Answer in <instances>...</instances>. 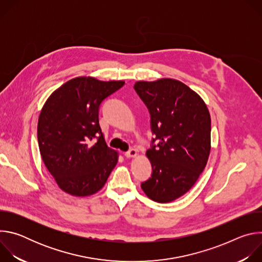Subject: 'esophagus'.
Masks as SVG:
<instances>
[{
    "mask_svg": "<svg viewBox=\"0 0 262 262\" xmlns=\"http://www.w3.org/2000/svg\"><path fill=\"white\" fill-rule=\"evenodd\" d=\"M137 155H138V152H137L136 149H134V148L129 149L128 151H126V152L124 154V156H125L126 158H135V157H137Z\"/></svg>",
    "mask_w": 262,
    "mask_h": 262,
    "instance_id": "esophagus-1",
    "label": "esophagus"
}]
</instances>
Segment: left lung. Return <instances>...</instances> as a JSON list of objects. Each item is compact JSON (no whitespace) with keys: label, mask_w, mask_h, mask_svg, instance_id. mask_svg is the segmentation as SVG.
Instances as JSON below:
<instances>
[{"label":"left lung","mask_w":262,"mask_h":262,"mask_svg":"<svg viewBox=\"0 0 262 262\" xmlns=\"http://www.w3.org/2000/svg\"><path fill=\"white\" fill-rule=\"evenodd\" d=\"M134 88L150 113L155 135L146 151L152 174L141 188L154 201H174L191 190L207 164L208 108L195 91L174 79L140 81Z\"/></svg>","instance_id":"1"}]
</instances>
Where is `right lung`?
Wrapping results in <instances>:
<instances>
[{
	"instance_id": "obj_1",
	"label": "right lung",
	"mask_w": 262,
	"mask_h": 262,
	"mask_svg": "<svg viewBox=\"0 0 262 262\" xmlns=\"http://www.w3.org/2000/svg\"><path fill=\"white\" fill-rule=\"evenodd\" d=\"M124 85L91 77L74 78L52 93L38 119L42 161L59 188L78 197L97 193L118 162L99 126L100 103Z\"/></svg>"
}]
</instances>
